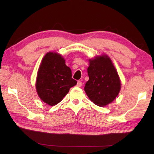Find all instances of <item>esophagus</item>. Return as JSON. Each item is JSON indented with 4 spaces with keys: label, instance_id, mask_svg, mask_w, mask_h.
<instances>
[{
    "label": "esophagus",
    "instance_id": "34e87169",
    "mask_svg": "<svg viewBox=\"0 0 154 154\" xmlns=\"http://www.w3.org/2000/svg\"><path fill=\"white\" fill-rule=\"evenodd\" d=\"M82 85H83V83L81 82V81H77V87H81V86H82Z\"/></svg>",
    "mask_w": 154,
    "mask_h": 154
}]
</instances>
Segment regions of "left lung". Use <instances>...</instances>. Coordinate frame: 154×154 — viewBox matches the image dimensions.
Listing matches in <instances>:
<instances>
[{
  "mask_svg": "<svg viewBox=\"0 0 154 154\" xmlns=\"http://www.w3.org/2000/svg\"><path fill=\"white\" fill-rule=\"evenodd\" d=\"M87 68L89 79L85 86L87 95L92 102L104 106L115 99L120 90V81L116 69L106 55L89 60Z\"/></svg>",
  "mask_w": 154,
  "mask_h": 154,
  "instance_id": "8db88e82",
  "label": "left lung"
}]
</instances>
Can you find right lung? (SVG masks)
Segmentation results:
<instances>
[{
	"label": "right lung",
	"instance_id": "add662e5",
	"mask_svg": "<svg viewBox=\"0 0 154 154\" xmlns=\"http://www.w3.org/2000/svg\"><path fill=\"white\" fill-rule=\"evenodd\" d=\"M77 83L72 78L71 69L60 54L49 52L45 55L35 85L38 96L44 103L50 106L57 104Z\"/></svg>",
	"mask_w": 154,
	"mask_h": 154
}]
</instances>
